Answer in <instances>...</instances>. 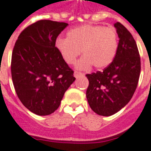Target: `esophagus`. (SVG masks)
I'll list each match as a JSON object with an SVG mask.
<instances>
[{
    "instance_id": "obj_1",
    "label": "esophagus",
    "mask_w": 151,
    "mask_h": 151,
    "mask_svg": "<svg viewBox=\"0 0 151 151\" xmlns=\"http://www.w3.org/2000/svg\"><path fill=\"white\" fill-rule=\"evenodd\" d=\"M83 76H84V74L82 73V72H77V71H75L74 72V76L76 77V78H79V77Z\"/></svg>"
}]
</instances>
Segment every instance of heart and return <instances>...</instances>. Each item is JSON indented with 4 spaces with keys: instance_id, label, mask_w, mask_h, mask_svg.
<instances>
[{
    "instance_id": "heart-1",
    "label": "heart",
    "mask_w": 151,
    "mask_h": 151,
    "mask_svg": "<svg viewBox=\"0 0 151 151\" xmlns=\"http://www.w3.org/2000/svg\"><path fill=\"white\" fill-rule=\"evenodd\" d=\"M55 47L68 65L75 63L77 57H83L77 62V68L85 70L93 65L103 68L114 60L118 50V37L114 28L86 24L67 32V38H58Z\"/></svg>"
}]
</instances>
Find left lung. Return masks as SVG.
Here are the masks:
<instances>
[{
  "label": "left lung",
  "instance_id": "obj_1",
  "mask_svg": "<svg viewBox=\"0 0 151 151\" xmlns=\"http://www.w3.org/2000/svg\"><path fill=\"white\" fill-rule=\"evenodd\" d=\"M119 42L114 60L102 72L86 74V98L99 115L111 116L127 104L134 94L140 75V57L129 31L116 22Z\"/></svg>",
  "mask_w": 151,
  "mask_h": 151
}]
</instances>
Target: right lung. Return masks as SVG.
Masks as SVG:
<instances>
[{
  "label": "right lung",
  "instance_id": "1",
  "mask_svg": "<svg viewBox=\"0 0 151 151\" xmlns=\"http://www.w3.org/2000/svg\"><path fill=\"white\" fill-rule=\"evenodd\" d=\"M68 25L39 20L26 27L14 43L11 63L14 90L22 104L37 115L55 112L76 79L55 47L57 37Z\"/></svg>",
  "mask_w": 151,
  "mask_h": 151
}]
</instances>
